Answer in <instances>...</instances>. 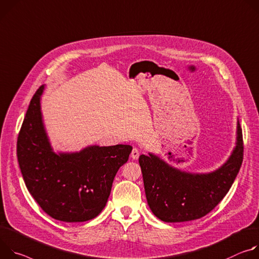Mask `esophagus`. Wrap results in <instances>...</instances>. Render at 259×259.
Returning a JSON list of instances; mask_svg holds the SVG:
<instances>
[{"instance_id":"esophagus-1","label":"esophagus","mask_w":259,"mask_h":259,"mask_svg":"<svg viewBox=\"0 0 259 259\" xmlns=\"http://www.w3.org/2000/svg\"><path fill=\"white\" fill-rule=\"evenodd\" d=\"M131 156H132V158L133 159H138L139 158V156H140V152H139V150L137 149V148H134L133 150H132V153H131Z\"/></svg>"}]
</instances>
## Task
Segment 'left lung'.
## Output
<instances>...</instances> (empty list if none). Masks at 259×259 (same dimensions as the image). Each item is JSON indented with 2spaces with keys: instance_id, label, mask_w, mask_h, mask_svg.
Returning a JSON list of instances; mask_svg holds the SVG:
<instances>
[{
  "instance_id": "8db88e82",
  "label": "left lung",
  "mask_w": 259,
  "mask_h": 259,
  "mask_svg": "<svg viewBox=\"0 0 259 259\" xmlns=\"http://www.w3.org/2000/svg\"><path fill=\"white\" fill-rule=\"evenodd\" d=\"M243 152V135L238 121L236 147L226 162L211 173H188L153 153L140 155L146 198L152 213L164 222L190 221L210 213L232 187L242 165Z\"/></svg>"
}]
</instances>
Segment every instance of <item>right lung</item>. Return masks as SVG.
<instances>
[{
    "instance_id": "1",
    "label": "right lung",
    "mask_w": 259,
    "mask_h": 259,
    "mask_svg": "<svg viewBox=\"0 0 259 259\" xmlns=\"http://www.w3.org/2000/svg\"><path fill=\"white\" fill-rule=\"evenodd\" d=\"M41 85L31 100L18 139L17 159L27 190L50 217L83 222L105 208L115 175L131 145L89 146L79 152L52 150L41 112Z\"/></svg>"
}]
</instances>
